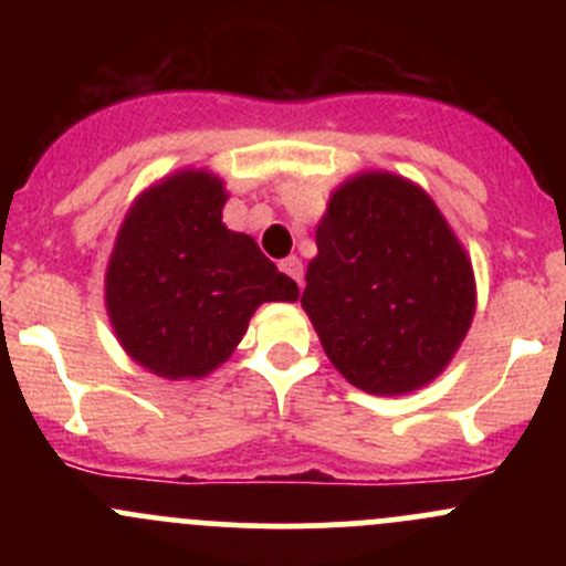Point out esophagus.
Here are the masks:
<instances>
[{
	"label": "esophagus",
	"instance_id": "esophagus-1",
	"mask_svg": "<svg viewBox=\"0 0 566 566\" xmlns=\"http://www.w3.org/2000/svg\"><path fill=\"white\" fill-rule=\"evenodd\" d=\"M279 268H282L290 279H295L298 284H301V279H304V265H301L298 256H284V260L279 262Z\"/></svg>",
	"mask_w": 566,
	"mask_h": 566
}]
</instances>
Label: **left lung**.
<instances>
[{
  "label": "left lung",
  "instance_id": "left-lung-1",
  "mask_svg": "<svg viewBox=\"0 0 566 566\" xmlns=\"http://www.w3.org/2000/svg\"><path fill=\"white\" fill-rule=\"evenodd\" d=\"M315 238L301 306L347 384L408 394L436 380L471 328L476 284L430 193L361 172L331 193Z\"/></svg>",
  "mask_w": 566,
  "mask_h": 566
}]
</instances>
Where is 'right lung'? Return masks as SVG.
I'll return each mask as SVG.
<instances>
[{"mask_svg": "<svg viewBox=\"0 0 566 566\" xmlns=\"http://www.w3.org/2000/svg\"><path fill=\"white\" fill-rule=\"evenodd\" d=\"M227 191L208 169H180L142 191L114 241L106 312L123 350L158 378H205L232 356L256 306L295 301L254 238L221 221Z\"/></svg>", "mask_w": 566, "mask_h": 566, "instance_id": "right-lung-1", "label": "right lung"}]
</instances>
